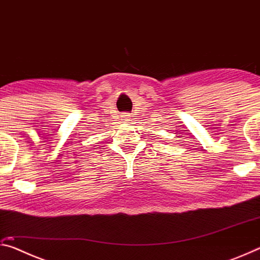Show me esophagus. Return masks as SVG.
<instances>
[{
  "label": "esophagus",
  "instance_id": "esophagus-1",
  "mask_svg": "<svg viewBox=\"0 0 260 260\" xmlns=\"http://www.w3.org/2000/svg\"><path fill=\"white\" fill-rule=\"evenodd\" d=\"M126 117V119H129V116H125Z\"/></svg>",
  "mask_w": 260,
  "mask_h": 260
}]
</instances>
